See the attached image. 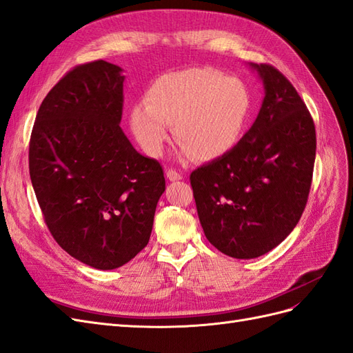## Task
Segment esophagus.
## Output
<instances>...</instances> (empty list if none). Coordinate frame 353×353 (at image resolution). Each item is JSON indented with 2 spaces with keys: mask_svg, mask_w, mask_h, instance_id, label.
<instances>
[{
  "mask_svg": "<svg viewBox=\"0 0 353 353\" xmlns=\"http://www.w3.org/2000/svg\"><path fill=\"white\" fill-rule=\"evenodd\" d=\"M182 177H183L182 173H179L177 170H173V168L167 170V179L171 180V182H176V180H180Z\"/></svg>",
  "mask_w": 353,
  "mask_h": 353,
  "instance_id": "obj_1",
  "label": "esophagus"
}]
</instances>
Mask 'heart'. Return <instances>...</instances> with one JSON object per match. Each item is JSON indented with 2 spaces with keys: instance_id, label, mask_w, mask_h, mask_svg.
Returning a JSON list of instances; mask_svg holds the SVG:
<instances>
[{
  "instance_id": "obj_1",
  "label": "heart",
  "mask_w": 353,
  "mask_h": 353,
  "mask_svg": "<svg viewBox=\"0 0 353 353\" xmlns=\"http://www.w3.org/2000/svg\"><path fill=\"white\" fill-rule=\"evenodd\" d=\"M250 110V92L241 79L211 68H189L159 77L128 119L148 155H161L174 125L183 155L211 161L238 145Z\"/></svg>"
}]
</instances>
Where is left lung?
I'll list each match as a JSON object with an SVG mask.
<instances>
[{
	"label": "left lung",
	"instance_id": "8db88e82",
	"mask_svg": "<svg viewBox=\"0 0 353 353\" xmlns=\"http://www.w3.org/2000/svg\"><path fill=\"white\" fill-rule=\"evenodd\" d=\"M250 66L265 85L254 124L230 152L190 173L207 239L235 259L266 254L296 228L316 152L314 119L293 84L272 65Z\"/></svg>",
	"mask_w": 353,
	"mask_h": 353
}]
</instances>
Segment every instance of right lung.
<instances>
[{"mask_svg": "<svg viewBox=\"0 0 353 353\" xmlns=\"http://www.w3.org/2000/svg\"><path fill=\"white\" fill-rule=\"evenodd\" d=\"M123 69L78 65L50 90L29 140V174L56 243L83 263L125 265L150 238L164 170L119 127Z\"/></svg>", "mask_w": 353, "mask_h": 353, "instance_id": "add662e5", "label": "right lung"}]
</instances>
